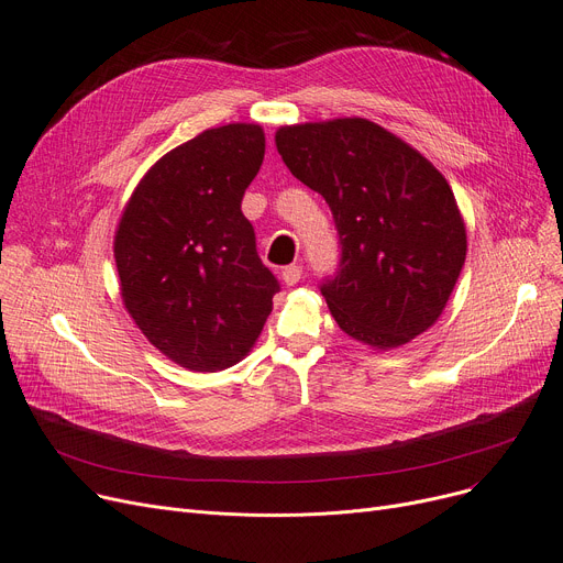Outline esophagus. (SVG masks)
<instances>
[{"label":"esophagus","instance_id":"1","mask_svg":"<svg viewBox=\"0 0 563 563\" xmlns=\"http://www.w3.org/2000/svg\"><path fill=\"white\" fill-rule=\"evenodd\" d=\"M301 278H303V266H299V264H289L283 269V283L289 287L297 285Z\"/></svg>","mask_w":563,"mask_h":563}]
</instances>
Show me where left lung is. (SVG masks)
<instances>
[{"instance_id": "left-lung-1", "label": "left lung", "mask_w": 563, "mask_h": 563, "mask_svg": "<svg viewBox=\"0 0 563 563\" xmlns=\"http://www.w3.org/2000/svg\"><path fill=\"white\" fill-rule=\"evenodd\" d=\"M276 147L333 212L340 262L319 289L340 329L378 349L424 333L448 306L467 251L445 177L365 118L280 128Z\"/></svg>"}]
</instances>
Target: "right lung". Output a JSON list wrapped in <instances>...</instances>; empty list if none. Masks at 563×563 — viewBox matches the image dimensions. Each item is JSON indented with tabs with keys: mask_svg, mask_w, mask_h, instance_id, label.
I'll use <instances>...</instances> for the list:
<instances>
[{
	"mask_svg": "<svg viewBox=\"0 0 563 563\" xmlns=\"http://www.w3.org/2000/svg\"><path fill=\"white\" fill-rule=\"evenodd\" d=\"M262 159L260 125L205 130L145 173L118 225L113 255L125 308L187 369L240 363L280 291L242 212Z\"/></svg>",
	"mask_w": 563,
	"mask_h": 563,
	"instance_id": "obj_1",
	"label": "right lung"
}]
</instances>
